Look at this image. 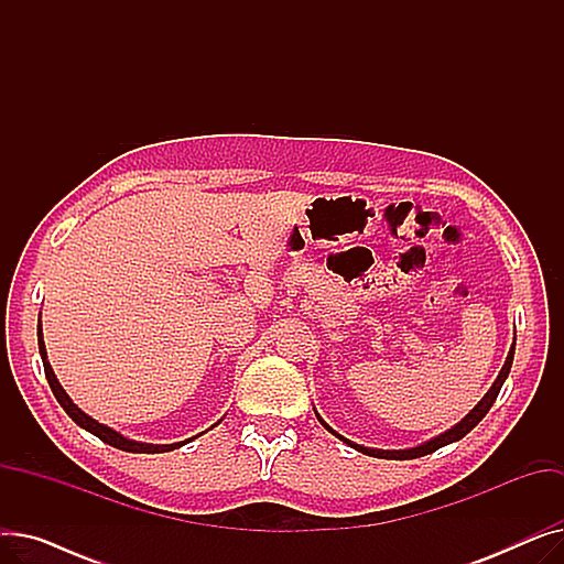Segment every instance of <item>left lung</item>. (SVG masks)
I'll return each mask as SVG.
<instances>
[{
  "instance_id": "left-lung-1",
  "label": "left lung",
  "mask_w": 564,
  "mask_h": 564,
  "mask_svg": "<svg viewBox=\"0 0 564 564\" xmlns=\"http://www.w3.org/2000/svg\"><path fill=\"white\" fill-rule=\"evenodd\" d=\"M512 359H514V345L510 347V354H508V359H506V366L500 368V372H498V377H496V381L491 383V389L487 391V395L473 406L466 416L453 427V430H448V432H443V434H438V436H434L432 441H427V443H423V446H416V448H409V451H379V448H366V446H359V443H354V441H349V438H345L343 434H338L336 430H332L327 423L322 421V416L319 413L315 411V416H317V421L327 427L334 436H338L343 443H347L349 448H354V451H359V453H364V455H370V457H381V459H416V457H423V455H430V453H434V451H438V448H443V446H448V443H453V441H459L462 436H466L473 427H476L485 416H487V411L491 409V404L496 402V398H498V393H500V387H502V381L508 379V375H510V368H512Z\"/></svg>"
}]
</instances>
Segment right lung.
I'll return each mask as SVG.
<instances>
[{
    "instance_id": "right-lung-1",
    "label": "right lung",
    "mask_w": 564,
    "mask_h": 564,
    "mask_svg": "<svg viewBox=\"0 0 564 564\" xmlns=\"http://www.w3.org/2000/svg\"><path fill=\"white\" fill-rule=\"evenodd\" d=\"M39 349H41V359H43L45 377H47V383H50V389H52V393H54L56 402L64 406V411L68 413V416H70V419H73L82 430L91 432V434H94V436H98L100 441L109 443V446H113V448H118V451H126V453H169V451H175V448L185 446L187 441H192V438H187V441H177V443H166V446H155V443L132 441V438L123 436L121 432H116V430H111V427H107V425L98 423L96 419L88 416V413H84V411H82V409H79V406L68 398V393L64 391L62 383H58V379H56V375H54V370H52V366H50V361H47V351H45V343H43V329H41V322H39Z\"/></svg>"
}]
</instances>
